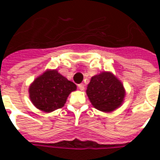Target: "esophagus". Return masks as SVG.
Masks as SVG:
<instances>
[{"mask_svg": "<svg viewBox=\"0 0 160 160\" xmlns=\"http://www.w3.org/2000/svg\"><path fill=\"white\" fill-rule=\"evenodd\" d=\"M78 88H79L80 91H84L85 90V85H84V84H79V85H78Z\"/></svg>", "mask_w": 160, "mask_h": 160, "instance_id": "esophagus-1", "label": "esophagus"}]
</instances>
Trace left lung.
I'll return each instance as SVG.
<instances>
[{
  "label": "left lung",
  "instance_id": "1",
  "mask_svg": "<svg viewBox=\"0 0 160 160\" xmlns=\"http://www.w3.org/2000/svg\"><path fill=\"white\" fill-rule=\"evenodd\" d=\"M87 94L94 108L104 112H111L122 104L125 89L113 73L103 72L92 77Z\"/></svg>",
  "mask_w": 160,
  "mask_h": 160
}]
</instances>
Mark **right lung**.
<instances>
[{
	"instance_id": "add662e5",
	"label": "right lung",
	"mask_w": 160,
	"mask_h": 160,
	"mask_svg": "<svg viewBox=\"0 0 160 160\" xmlns=\"http://www.w3.org/2000/svg\"><path fill=\"white\" fill-rule=\"evenodd\" d=\"M76 87L56 69L47 70L31 84L30 99L38 110L49 113L63 107L68 95Z\"/></svg>"
}]
</instances>
